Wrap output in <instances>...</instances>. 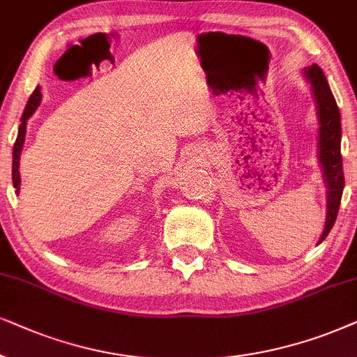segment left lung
<instances>
[{
    "instance_id": "obj_1",
    "label": "left lung",
    "mask_w": 357,
    "mask_h": 357,
    "mask_svg": "<svg viewBox=\"0 0 357 357\" xmlns=\"http://www.w3.org/2000/svg\"><path fill=\"white\" fill-rule=\"evenodd\" d=\"M303 75L310 82L313 96H315L317 101L318 121H320V132H318V150L320 151H318V158H320L323 178H325L328 188L326 223L320 241H318V243H321L335 225L344 189L343 158H341V116L333 93L328 86V82L320 66L312 65L310 68L303 71Z\"/></svg>"
}]
</instances>
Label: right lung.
Segmentation results:
<instances>
[{
	"label": "right lung",
	"mask_w": 357,
	"mask_h": 357,
	"mask_svg": "<svg viewBox=\"0 0 357 357\" xmlns=\"http://www.w3.org/2000/svg\"><path fill=\"white\" fill-rule=\"evenodd\" d=\"M40 99H42L40 88L37 86L36 91L31 94L26 109H24V114L21 117V126H19V130H17V139H16V142H14V149H13V186L16 188V192H19V184H21V176H19V156H21L24 139H26V123H27V119H29L32 114L36 112L37 106L40 104Z\"/></svg>",
	"instance_id": "add662e5"
}]
</instances>
